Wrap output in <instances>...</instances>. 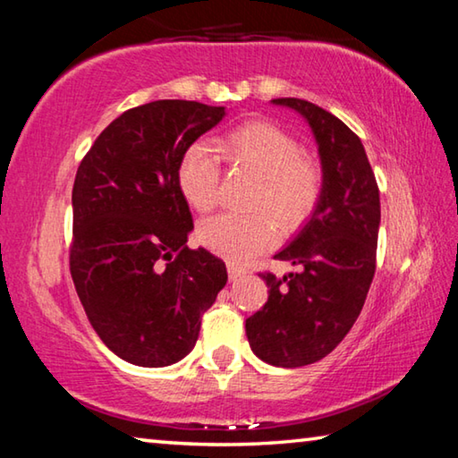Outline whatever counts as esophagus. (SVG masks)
Here are the masks:
<instances>
[{
    "label": "esophagus",
    "mask_w": 458,
    "mask_h": 458,
    "mask_svg": "<svg viewBox=\"0 0 458 458\" xmlns=\"http://www.w3.org/2000/svg\"><path fill=\"white\" fill-rule=\"evenodd\" d=\"M246 275V268L236 265V262H228V276L230 281H238V278H242Z\"/></svg>",
    "instance_id": "34e87169"
}]
</instances>
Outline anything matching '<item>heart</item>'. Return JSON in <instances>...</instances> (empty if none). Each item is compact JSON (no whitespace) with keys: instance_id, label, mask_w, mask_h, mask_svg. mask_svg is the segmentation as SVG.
Returning <instances> with one entry per match:
<instances>
[{"instance_id":"b5f03b06","label":"heart","mask_w":458,"mask_h":458,"mask_svg":"<svg viewBox=\"0 0 458 458\" xmlns=\"http://www.w3.org/2000/svg\"><path fill=\"white\" fill-rule=\"evenodd\" d=\"M220 145L230 164L260 177L250 199L257 214L214 216L199 224L198 240L218 257L246 262L275 244L276 221L291 232L313 214L323 191V167L301 155L297 137L268 121L244 123L224 135ZM177 185L193 210L210 212L218 204L220 164L210 145L198 141L188 147L177 165Z\"/></svg>"}]
</instances>
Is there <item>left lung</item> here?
Segmentation results:
<instances>
[{
    "label": "left lung",
    "instance_id": "1",
    "mask_svg": "<svg viewBox=\"0 0 458 458\" xmlns=\"http://www.w3.org/2000/svg\"><path fill=\"white\" fill-rule=\"evenodd\" d=\"M270 103L299 113L311 127L323 167V191L311 218L275 259L299 273L260 275L268 301L246 319V337L262 361L301 368L341 344L366 303L376 273L379 191L360 137L303 98Z\"/></svg>",
    "mask_w": 458,
    "mask_h": 458
}]
</instances>
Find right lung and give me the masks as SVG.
<instances>
[{"label":"right lung","instance_id":"1","mask_svg":"<svg viewBox=\"0 0 458 458\" xmlns=\"http://www.w3.org/2000/svg\"><path fill=\"white\" fill-rule=\"evenodd\" d=\"M224 117L196 100L129 108L76 172L72 281L97 335L133 366L183 360L228 281L218 257L185 244L193 222L177 185L183 153Z\"/></svg>","mask_w":458,"mask_h":458}]
</instances>
